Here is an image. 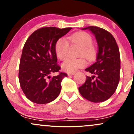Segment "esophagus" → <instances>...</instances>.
<instances>
[{
	"label": "esophagus",
	"instance_id": "esophagus-1",
	"mask_svg": "<svg viewBox=\"0 0 134 134\" xmlns=\"http://www.w3.org/2000/svg\"><path fill=\"white\" fill-rule=\"evenodd\" d=\"M74 74H75L74 72H72V73H69V72H68V73H67V75H68L69 76H73V75H74Z\"/></svg>",
	"mask_w": 134,
	"mask_h": 134
}]
</instances>
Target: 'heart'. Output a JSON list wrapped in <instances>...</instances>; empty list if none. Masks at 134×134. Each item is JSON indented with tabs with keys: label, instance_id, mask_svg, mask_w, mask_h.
Masks as SVG:
<instances>
[{
	"label": "heart",
	"instance_id": "1",
	"mask_svg": "<svg viewBox=\"0 0 134 134\" xmlns=\"http://www.w3.org/2000/svg\"><path fill=\"white\" fill-rule=\"evenodd\" d=\"M69 41L72 44H76L81 47L79 55L84 56L87 59L91 60L96 55V50L92 45L93 39L86 32H77L68 37ZM55 53L57 57L60 60L67 58L69 50V43L64 38H59L55 44ZM86 65V61L84 58L77 59H67L62 64V68L65 72L72 73L78 69L83 68Z\"/></svg>",
	"mask_w": 134,
	"mask_h": 134
}]
</instances>
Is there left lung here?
<instances>
[{"instance_id": "left-lung-1", "label": "left lung", "mask_w": 134, "mask_h": 134, "mask_svg": "<svg viewBox=\"0 0 134 134\" xmlns=\"http://www.w3.org/2000/svg\"><path fill=\"white\" fill-rule=\"evenodd\" d=\"M94 35L98 46L96 61L85 70L96 76H87L85 83L79 87L82 97L94 103L103 102L111 97L120 81V56L114 37L107 30L96 26H88Z\"/></svg>"}]
</instances>
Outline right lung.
I'll use <instances>...</instances> for the list:
<instances>
[{
    "instance_id": "1",
    "label": "right lung",
    "mask_w": 134,
    "mask_h": 134,
    "mask_svg": "<svg viewBox=\"0 0 134 134\" xmlns=\"http://www.w3.org/2000/svg\"><path fill=\"white\" fill-rule=\"evenodd\" d=\"M71 27L60 29L44 27L35 31L27 38L23 47L19 64V80L23 93L28 99L37 104H46L57 98L61 82L67 74L58 72L55 44Z\"/></svg>"
}]
</instances>
